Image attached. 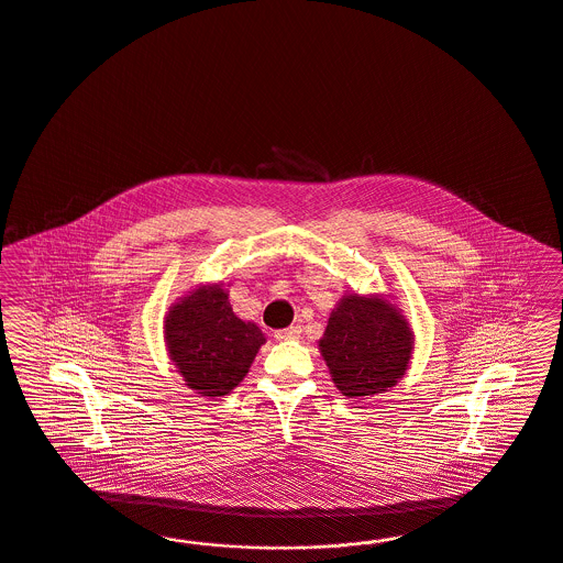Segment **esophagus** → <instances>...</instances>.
<instances>
[{
  "instance_id": "esophagus-1",
  "label": "esophagus",
  "mask_w": 563,
  "mask_h": 563,
  "mask_svg": "<svg viewBox=\"0 0 563 563\" xmlns=\"http://www.w3.org/2000/svg\"><path fill=\"white\" fill-rule=\"evenodd\" d=\"M299 332H301L299 327H289V329L276 330L274 336H276L278 341H289V339H297Z\"/></svg>"
}]
</instances>
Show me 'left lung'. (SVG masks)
I'll return each mask as SVG.
<instances>
[{"mask_svg":"<svg viewBox=\"0 0 563 563\" xmlns=\"http://www.w3.org/2000/svg\"><path fill=\"white\" fill-rule=\"evenodd\" d=\"M411 350L408 322L378 297H343L320 339L332 380L345 397H368L395 387L408 369Z\"/></svg>","mask_w":563,"mask_h":563,"instance_id":"left-lung-1","label":"left lung"}]
</instances>
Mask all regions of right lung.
Here are the masks:
<instances>
[{"instance_id": "obj_1", "label": "right lung", "mask_w": 563, "mask_h": 563, "mask_svg": "<svg viewBox=\"0 0 563 563\" xmlns=\"http://www.w3.org/2000/svg\"><path fill=\"white\" fill-rule=\"evenodd\" d=\"M166 345L185 383L201 395L222 397L250 372L266 343L253 322L234 316L220 285L199 287L168 311Z\"/></svg>"}]
</instances>
